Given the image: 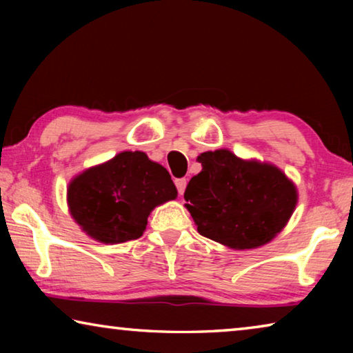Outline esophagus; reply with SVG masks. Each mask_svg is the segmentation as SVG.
<instances>
[{
	"mask_svg": "<svg viewBox=\"0 0 353 353\" xmlns=\"http://www.w3.org/2000/svg\"><path fill=\"white\" fill-rule=\"evenodd\" d=\"M187 179H177L176 181V187H177V191H179V194H183V191H185V188H187Z\"/></svg>",
	"mask_w": 353,
	"mask_h": 353,
	"instance_id": "obj_1",
	"label": "esophagus"
}]
</instances>
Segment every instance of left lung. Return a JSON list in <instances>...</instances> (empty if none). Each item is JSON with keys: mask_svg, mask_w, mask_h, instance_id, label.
<instances>
[{"mask_svg": "<svg viewBox=\"0 0 353 353\" xmlns=\"http://www.w3.org/2000/svg\"><path fill=\"white\" fill-rule=\"evenodd\" d=\"M202 170L183 198L202 236L236 250L272 241L297 204L294 182L276 165L241 159L229 149L202 152Z\"/></svg>", "mask_w": 353, "mask_h": 353, "instance_id": "1", "label": "left lung"}]
</instances>
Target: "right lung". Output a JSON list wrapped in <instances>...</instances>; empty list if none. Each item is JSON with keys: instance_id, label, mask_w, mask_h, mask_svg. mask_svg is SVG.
<instances>
[{"instance_id": "right-lung-1", "label": "right lung", "mask_w": 353, "mask_h": 353, "mask_svg": "<svg viewBox=\"0 0 353 353\" xmlns=\"http://www.w3.org/2000/svg\"><path fill=\"white\" fill-rule=\"evenodd\" d=\"M177 198L162 165L141 151H123L71 179L67 204L82 232L104 244L140 238L155 207Z\"/></svg>"}]
</instances>
